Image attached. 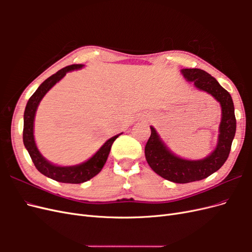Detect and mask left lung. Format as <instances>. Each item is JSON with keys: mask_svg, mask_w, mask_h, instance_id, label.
I'll use <instances>...</instances> for the list:
<instances>
[{"mask_svg": "<svg viewBox=\"0 0 252 252\" xmlns=\"http://www.w3.org/2000/svg\"><path fill=\"white\" fill-rule=\"evenodd\" d=\"M181 72L187 81L193 82L197 89L215 97L222 108L217 147L208 157L196 161L182 158L172 154L159 138L156 129L150 126L151 134L145 146L147 163L151 169L162 178L179 184H185L208 178L224 165L231 149L236 121L230 94L220 86L215 78L197 68H186L182 69Z\"/></svg>", "mask_w": 252, "mask_h": 252, "instance_id": "left-lung-1", "label": "left lung"}]
</instances>
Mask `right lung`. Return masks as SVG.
Instances as JSON below:
<instances>
[{
  "label": "right lung",
  "mask_w": 252,
  "mask_h": 252,
  "mask_svg": "<svg viewBox=\"0 0 252 252\" xmlns=\"http://www.w3.org/2000/svg\"><path fill=\"white\" fill-rule=\"evenodd\" d=\"M84 65L82 64H73L70 66H66L63 69L59 70L57 73L52 74L51 77L45 80L39 86V88L35 90V93L30 96L24 112L23 142H24L25 147L30 158L32 159L35 168L42 174L46 175L47 178H50L61 183H69V184H80V183H84L95 177V175L102 170L106 161H107V158L113 142L116 141L119 135L122 134L120 133L112 136L111 139L104 143L103 146L98 149L95 152V155L91 157L88 161L74 166L53 165L50 162H48L47 159L41 155L39 149H37L33 136V123L37 106H39L41 100L44 97V95L48 93L49 89L55 86L61 79H63L68 71L80 69Z\"/></svg>",
  "instance_id": "add662e5"
}]
</instances>
